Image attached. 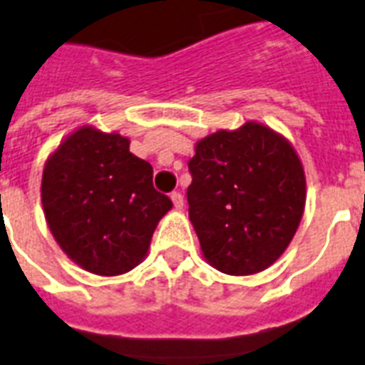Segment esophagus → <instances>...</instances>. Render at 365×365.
I'll return each mask as SVG.
<instances>
[{
	"label": "esophagus",
	"mask_w": 365,
	"mask_h": 365,
	"mask_svg": "<svg viewBox=\"0 0 365 365\" xmlns=\"http://www.w3.org/2000/svg\"><path fill=\"white\" fill-rule=\"evenodd\" d=\"M171 201H173V205L177 211H180V209L185 207V197H182L180 192H173V194H171Z\"/></svg>",
	"instance_id": "34e87169"
}]
</instances>
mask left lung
<instances>
[{
	"mask_svg": "<svg viewBox=\"0 0 365 365\" xmlns=\"http://www.w3.org/2000/svg\"><path fill=\"white\" fill-rule=\"evenodd\" d=\"M188 217L201 255L226 275L275 264L302 222L307 182L296 148L262 122L218 130L196 143Z\"/></svg>",
	"mask_w": 365,
	"mask_h": 365,
	"instance_id": "1",
	"label": "left lung"
}]
</instances>
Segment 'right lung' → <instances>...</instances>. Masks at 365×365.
I'll return each mask as SVG.
<instances>
[{"mask_svg":"<svg viewBox=\"0 0 365 365\" xmlns=\"http://www.w3.org/2000/svg\"><path fill=\"white\" fill-rule=\"evenodd\" d=\"M41 203L67 258L100 277L141 264L154 230L173 207L154 190L153 168L130 153V139L92 124L73 130L48 154Z\"/></svg>","mask_w":365,"mask_h":365,"instance_id":"right-lung-1","label":"right lung"}]
</instances>
